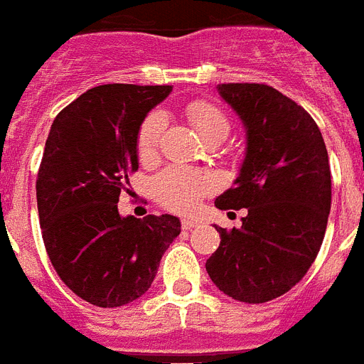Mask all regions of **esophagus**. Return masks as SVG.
Segmentation results:
<instances>
[{
    "label": "esophagus",
    "instance_id": "obj_1",
    "mask_svg": "<svg viewBox=\"0 0 364 364\" xmlns=\"http://www.w3.org/2000/svg\"><path fill=\"white\" fill-rule=\"evenodd\" d=\"M199 220H197V218H184V220H182V229H193V228H197V225H199Z\"/></svg>",
    "mask_w": 364,
    "mask_h": 364
}]
</instances>
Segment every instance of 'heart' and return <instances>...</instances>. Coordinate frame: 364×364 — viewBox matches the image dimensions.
Segmentation results:
<instances>
[{
	"instance_id": "b5f03b06",
	"label": "heart",
	"mask_w": 364,
	"mask_h": 364,
	"mask_svg": "<svg viewBox=\"0 0 364 364\" xmlns=\"http://www.w3.org/2000/svg\"><path fill=\"white\" fill-rule=\"evenodd\" d=\"M186 114L196 126L199 135L206 142H222L231 133V120L222 107L206 100L191 101L186 107ZM165 127V118L161 112H150L141 122L136 132V156L141 161H152L158 156V146ZM216 182L208 173L188 167H167L154 178V197L159 205L174 212L193 210L200 200L205 199Z\"/></svg>"
}]
</instances>
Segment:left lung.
Segmentation results:
<instances>
[{
	"mask_svg": "<svg viewBox=\"0 0 364 364\" xmlns=\"http://www.w3.org/2000/svg\"><path fill=\"white\" fill-rule=\"evenodd\" d=\"M246 127L235 186L214 205L240 210L242 228H216L206 272L235 301L259 304L287 293L312 267L331 210V167L318 124L267 84H218Z\"/></svg>",
	"mask_w": 364,
	"mask_h": 364,
	"instance_id": "obj_1",
	"label": "left lung"
}]
</instances>
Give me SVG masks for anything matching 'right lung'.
I'll return each instance as SVG.
<instances>
[{"label":"right lung","mask_w":364,"mask_h":364,"mask_svg":"<svg viewBox=\"0 0 364 364\" xmlns=\"http://www.w3.org/2000/svg\"><path fill=\"white\" fill-rule=\"evenodd\" d=\"M171 90L95 86L56 116L46 139L35 184L43 242L63 284L94 306H124L144 295L180 235L171 214H118L127 174L139 168V126Z\"/></svg>","instance_id":"obj_1"}]
</instances>
